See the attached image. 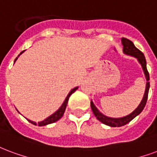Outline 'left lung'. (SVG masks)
I'll return each instance as SVG.
<instances>
[{
  "label": "left lung",
  "instance_id": "1",
  "mask_svg": "<svg viewBox=\"0 0 157 157\" xmlns=\"http://www.w3.org/2000/svg\"><path fill=\"white\" fill-rule=\"evenodd\" d=\"M121 43H122L123 52H124V54L136 58L138 62L140 64V66L142 67V70H143L144 71V75H145L146 79H147V84H146V90H145L143 98L141 100V101L139 104V105L135 109L134 111H132V113H130V114L126 116V117H118V118L107 117L105 115L102 114L101 112L96 108V106L94 105L92 101H90V107H91V110L93 111V113L95 115V117H96V119L100 121L103 124H105L106 126H111V127H120V126H125L127 123L130 122L131 121L133 120L135 117H137L138 115L143 111L144 107H145V105L147 104L148 92H149L150 88V76L149 73L147 71V61H146V58H145L144 54L135 46V45L133 44L132 41H131L128 39H126V38H122L121 39Z\"/></svg>",
  "mask_w": 157,
  "mask_h": 157
}]
</instances>
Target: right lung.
Instances as JSON below:
<instances>
[{
  "instance_id": "1",
  "label": "right lung",
  "mask_w": 157,
  "mask_h": 157,
  "mask_svg": "<svg viewBox=\"0 0 157 157\" xmlns=\"http://www.w3.org/2000/svg\"><path fill=\"white\" fill-rule=\"evenodd\" d=\"M25 52V51H23V52H21V53H20V55H21L23 52ZM20 55L17 56V58H16V60H15V61H14V63L16 62V61H17V59H18V57L20 56ZM78 89V86H76V87L73 88L72 90H71V91L69 92V94L67 95V98L65 99V101H64V102L62 103V105H61V107L58 109L57 111H56V112H54L53 114L51 115L50 117H48L47 118H46L45 120L41 121H40V122H35V121H31V120H28L27 119V121H28L29 122H31V124H33V125H35V126H46V125H49V124H52V123H54L56 122V121H57L58 120H60L61 117H62V116L64 115V112H65V111H66V108H67V103H68V100H69L70 96H71V94L74 93L75 90Z\"/></svg>"
}]
</instances>
